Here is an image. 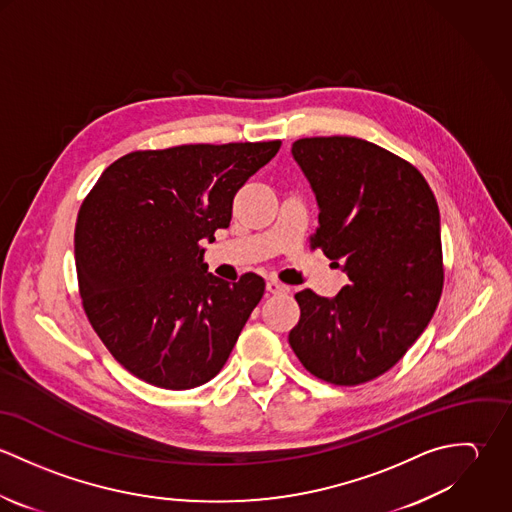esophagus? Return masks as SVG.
Here are the masks:
<instances>
[{
  "mask_svg": "<svg viewBox=\"0 0 512 512\" xmlns=\"http://www.w3.org/2000/svg\"><path fill=\"white\" fill-rule=\"evenodd\" d=\"M266 290L272 293V295H276V293L286 292V286H282V284H280V282H276V280H270V282L266 284Z\"/></svg>",
  "mask_w": 512,
  "mask_h": 512,
  "instance_id": "1",
  "label": "esophagus"
}]
</instances>
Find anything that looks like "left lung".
Instances as JSON below:
<instances>
[{
  "label": "left lung",
  "instance_id": "1",
  "mask_svg": "<svg viewBox=\"0 0 512 512\" xmlns=\"http://www.w3.org/2000/svg\"><path fill=\"white\" fill-rule=\"evenodd\" d=\"M292 155L319 209L313 246L349 276L335 297L295 293V357L355 386L396 365L424 333L443 288L436 197L422 173L359 138H303Z\"/></svg>",
  "mask_w": 512,
  "mask_h": 512
}]
</instances>
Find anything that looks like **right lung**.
Returning <instances> with one entry per match:
<instances>
[{"mask_svg": "<svg viewBox=\"0 0 512 512\" xmlns=\"http://www.w3.org/2000/svg\"><path fill=\"white\" fill-rule=\"evenodd\" d=\"M282 142L134 151L104 169L74 228L90 325L134 376L167 390L215 378L266 282L209 272L203 242L232 219L236 191Z\"/></svg>", "mask_w": 512, "mask_h": 512, "instance_id": "right-lung-1", "label": "right lung"}]
</instances>
